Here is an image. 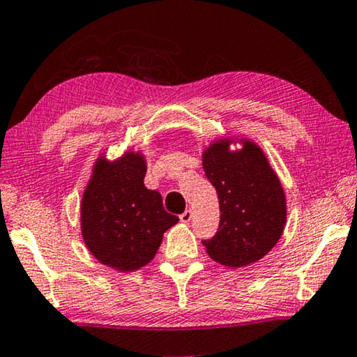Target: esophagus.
Segmentation results:
<instances>
[{"instance_id":"1","label":"esophagus","mask_w":357,"mask_h":357,"mask_svg":"<svg viewBox=\"0 0 357 357\" xmlns=\"http://www.w3.org/2000/svg\"><path fill=\"white\" fill-rule=\"evenodd\" d=\"M191 217H193V212H191L190 209L188 211H185L182 215H180V222L182 223H188L190 220H191Z\"/></svg>"}]
</instances>
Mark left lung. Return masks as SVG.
Returning <instances> with one entry per match:
<instances>
[{"label": "left lung", "instance_id": "obj_1", "mask_svg": "<svg viewBox=\"0 0 357 357\" xmlns=\"http://www.w3.org/2000/svg\"><path fill=\"white\" fill-rule=\"evenodd\" d=\"M234 144L241 146L231 151ZM202 169L220 204L218 231L202 241L207 255L231 268L261 260L287 220L286 193L266 155L250 139L225 137L202 151Z\"/></svg>", "mask_w": 357, "mask_h": 357}]
</instances>
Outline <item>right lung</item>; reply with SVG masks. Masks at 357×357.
<instances>
[{
    "instance_id": "right-lung-1",
    "label": "right lung",
    "mask_w": 357,
    "mask_h": 357,
    "mask_svg": "<svg viewBox=\"0 0 357 357\" xmlns=\"http://www.w3.org/2000/svg\"><path fill=\"white\" fill-rule=\"evenodd\" d=\"M145 174L142 151L126 150L113 161L102 153L81 199V236L86 248L102 265L119 273L148 265L164 233L178 222V217L164 211L161 195L146 188Z\"/></svg>"
}]
</instances>
